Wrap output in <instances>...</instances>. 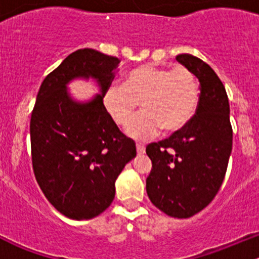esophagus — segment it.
Returning a JSON list of instances; mask_svg holds the SVG:
<instances>
[{"mask_svg": "<svg viewBox=\"0 0 259 259\" xmlns=\"http://www.w3.org/2000/svg\"><path fill=\"white\" fill-rule=\"evenodd\" d=\"M137 151L138 154H144L145 153V145L142 143H137Z\"/></svg>", "mask_w": 259, "mask_h": 259, "instance_id": "34e87169", "label": "esophagus"}]
</instances>
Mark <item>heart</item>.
<instances>
[{
	"mask_svg": "<svg viewBox=\"0 0 259 259\" xmlns=\"http://www.w3.org/2000/svg\"><path fill=\"white\" fill-rule=\"evenodd\" d=\"M197 76L187 67L142 65L127 71L122 82H114L104 93L103 103L109 116L126 126L142 101L145 111L127 127L133 138L144 139L159 130L174 133L188 124L199 103Z\"/></svg>",
	"mask_w": 259,
	"mask_h": 259,
	"instance_id": "1",
	"label": "heart"
}]
</instances>
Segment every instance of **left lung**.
<instances>
[{
  "label": "left lung",
  "mask_w": 259,
  "mask_h": 259,
  "mask_svg": "<svg viewBox=\"0 0 259 259\" xmlns=\"http://www.w3.org/2000/svg\"><path fill=\"white\" fill-rule=\"evenodd\" d=\"M176 59L199 80V103L185 126L146 146L153 164L146 193L168 215L189 218L218 193L231 156L233 130L228 96L214 70L193 55L180 54Z\"/></svg>",
  "instance_id": "obj_1"
}]
</instances>
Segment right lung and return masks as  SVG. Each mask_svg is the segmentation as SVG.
I'll return each instance as SVG.
<instances>
[{
	"instance_id": "right-lung-1",
	"label": "right lung",
	"mask_w": 259,
	"mask_h": 259,
	"mask_svg": "<svg viewBox=\"0 0 259 259\" xmlns=\"http://www.w3.org/2000/svg\"><path fill=\"white\" fill-rule=\"evenodd\" d=\"M117 57L94 49L70 54L40 86L30 121L35 178L48 200L76 221L103 213L115 198V180L137 155L104 108L103 98L119 71ZM93 77L102 94L88 103L75 102L66 85Z\"/></svg>"
}]
</instances>
